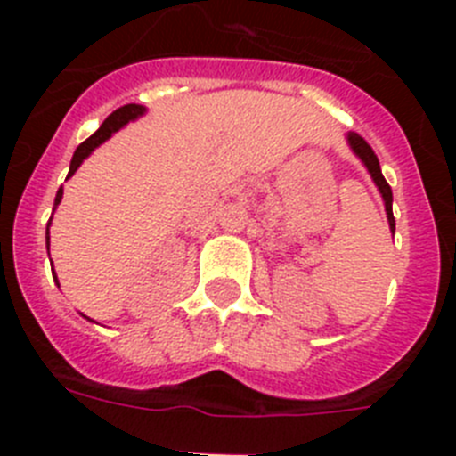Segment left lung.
Returning a JSON list of instances; mask_svg holds the SVG:
<instances>
[{
	"label": "left lung",
	"mask_w": 456,
	"mask_h": 456,
	"mask_svg": "<svg viewBox=\"0 0 456 456\" xmlns=\"http://www.w3.org/2000/svg\"><path fill=\"white\" fill-rule=\"evenodd\" d=\"M347 141H350V145H352V150H354L356 157L366 163L368 172H370V177L375 179L377 188H379V192H381V198H384V204H387V216H388V224H391V232L395 233V218H393V191H391V186H388L387 179H384V175H381V167H379V161H377V157H375V151H372V147L368 145V142L363 141L359 134H350V136H347Z\"/></svg>",
	"instance_id": "1"
}]
</instances>
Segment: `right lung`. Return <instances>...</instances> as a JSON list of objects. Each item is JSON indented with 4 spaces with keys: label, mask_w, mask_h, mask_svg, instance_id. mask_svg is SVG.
<instances>
[{
    "label": "right lung",
    "mask_w": 456,
    "mask_h": 456,
    "mask_svg": "<svg viewBox=\"0 0 456 456\" xmlns=\"http://www.w3.org/2000/svg\"><path fill=\"white\" fill-rule=\"evenodd\" d=\"M142 110H145V109H142V106H138V104H125V106H120L118 110H113V113H110V116L104 120V125H102L100 129L93 134V136L86 138V141L81 142L79 147H77L75 157H72V163H69L68 177H69V175H75L77 167L81 166V161L88 157L90 151L95 150L97 145H102V142H104L106 138L113 134V131H118L120 126H125L129 120H136L138 116H142ZM61 198H63V188H59V192H56L54 204H59ZM47 252H49V227H47ZM52 273H54V268H52ZM56 284H59V279H56Z\"/></svg>",
    "instance_id": "right-lung-1"
}]
</instances>
